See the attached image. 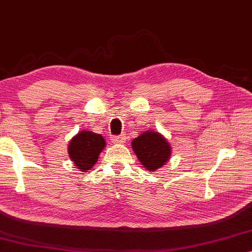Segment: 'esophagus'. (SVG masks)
I'll return each instance as SVG.
<instances>
[{
	"label": "esophagus",
	"instance_id": "esophagus-1",
	"mask_svg": "<svg viewBox=\"0 0 252 252\" xmlns=\"http://www.w3.org/2000/svg\"><path fill=\"white\" fill-rule=\"evenodd\" d=\"M113 144H123L126 141V136L123 134H120V136H113L111 138Z\"/></svg>",
	"mask_w": 252,
	"mask_h": 252
}]
</instances>
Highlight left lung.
<instances>
[{
    "label": "left lung",
    "mask_w": 252,
    "mask_h": 252,
    "mask_svg": "<svg viewBox=\"0 0 252 252\" xmlns=\"http://www.w3.org/2000/svg\"><path fill=\"white\" fill-rule=\"evenodd\" d=\"M132 150L148 171H154L164 165L171 154V148L165 138L154 131H147L134 138Z\"/></svg>",
    "instance_id": "obj_1"
}]
</instances>
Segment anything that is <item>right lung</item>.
I'll return each instance as SVG.
<instances>
[{
    "label": "right lung",
    "instance_id": "obj_1",
    "mask_svg": "<svg viewBox=\"0 0 252 252\" xmlns=\"http://www.w3.org/2000/svg\"><path fill=\"white\" fill-rule=\"evenodd\" d=\"M105 139L101 134L91 131H81L70 140L68 154L74 164L81 171H86L98 161L99 153L105 147Z\"/></svg>",
    "mask_w": 252,
    "mask_h": 252
}]
</instances>
